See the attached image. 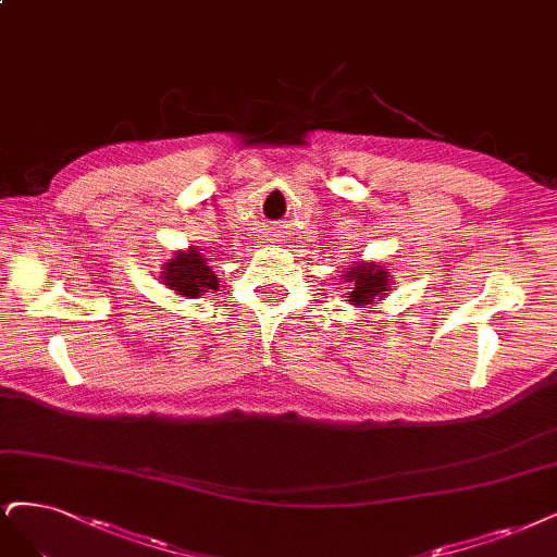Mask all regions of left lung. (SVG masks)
<instances>
[{
  "instance_id": "1",
  "label": "left lung",
  "mask_w": 557,
  "mask_h": 557,
  "mask_svg": "<svg viewBox=\"0 0 557 557\" xmlns=\"http://www.w3.org/2000/svg\"><path fill=\"white\" fill-rule=\"evenodd\" d=\"M345 295H348V304L357 306V309H369L371 304H377L392 290L389 270L377 262H355V267H348V272L343 274Z\"/></svg>"
}]
</instances>
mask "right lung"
Wrapping results in <instances>:
<instances>
[{"label":"right lung","instance_id":"add662e5","mask_svg":"<svg viewBox=\"0 0 557 557\" xmlns=\"http://www.w3.org/2000/svg\"><path fill=\"white\" fill-rule=\"evenodd\" d=\"M163 285L175 290L182 297L196 299L209 290H219V278L209 270L207 258L200 253V248L190 246L188 251H177L163 264L161 272Z\"/></svg>","mask_w":557,"mask_h":557}]
</instances>
